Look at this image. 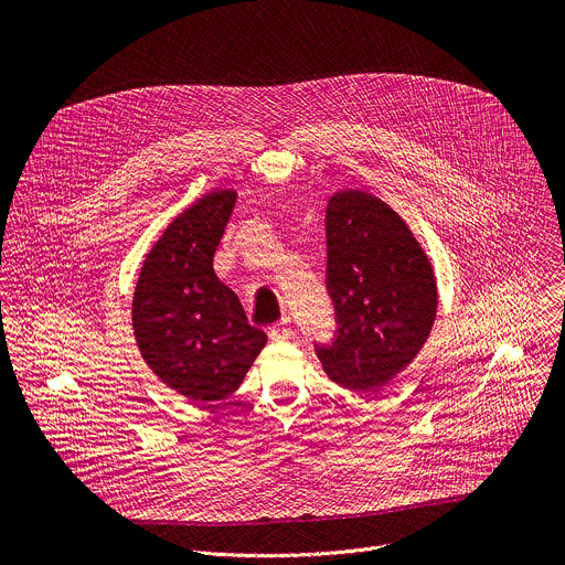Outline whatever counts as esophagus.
<instances>
[{"mask_svg":"<svg viewBox=\"0 0 565 565\" xmlns=\"http://www.w3.org/2000/svg\"><path fill=\"white\" fill-rule=\"evenodd\" d=\"M268 338H270L273 342H284V340H288V338H290L288 321L284 319V321H277V324H273V327L268 329Z\"/></svg>","mask_w":565,"mask_h":565,"instance_id":"obj_1","label":"esophagus"}]
</instances>
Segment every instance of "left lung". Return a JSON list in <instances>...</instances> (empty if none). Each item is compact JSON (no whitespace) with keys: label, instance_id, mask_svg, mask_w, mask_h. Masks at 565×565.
Instances as JSON below:
<instances>
[{"label":"left lung","instance_id":"left-lung-1","mask_svg":"<svg viewBox=\"0 0 565 565\" xmlns=\"http://www.w3.org/2000/svg\"><path fill=\"white\" fill-rule=\"evenodd\" d=\"M329 290L338 340L317 349L327 375L373 393L423 351L438 312L429 255L388 203L364 190H340L327 205Z\"/></svg>","mask_w":565,"mask_h":565}]
</instances>
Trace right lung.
Returning <instances> with one entry per match:
<instances>
[{
	"label": "right lung",
	"mask_w": 565,
	"mask_h": 565,
	"mask_svg": "<svg viewBox=\"0 0 565 565\" xmlns=\"http://www.w3.org/2000/svg\"><path fill=\"white\" fill-rule=\"evenodd\" d=\"M234 201V190H214L172 218L134 290L131 327L145 364L192 405L232 395L268 342L212 268Z\"/></svg>",
	"instance_id": "right-lung-1"
}]
</instances>
